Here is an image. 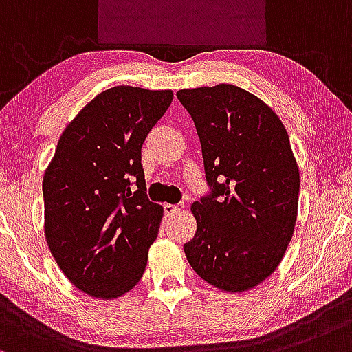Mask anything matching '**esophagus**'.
Instances as JSON below:
<instances>
[{
	"instance_id": "1",
	"label": "esophagus",
	"mask_w": 352,
	"mask_h": 352,
	"mask_svg": "<svg viewBox=\"0 0 352 352\" xmlns=\"http://www.w3.org/2000/svg\"><path fill=\"white\" fill-rule=\"evenodd\" d=\"M181 206H177V204H164V212L168 216H175L176 212H179L181 211Z\"/></svg>"
}]
</instances>
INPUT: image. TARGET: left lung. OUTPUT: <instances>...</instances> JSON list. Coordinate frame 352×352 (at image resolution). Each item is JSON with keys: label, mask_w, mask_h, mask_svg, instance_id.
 Listing matches in <instances>:
<instances>
[{"label": "left lung", "mask_w": 352, "mask_h": 352, "mask_svg": "<svg viewBox=\"0 0 352 352\" xmlns=\"http://www.w3.org/2000/svg\"><path fill=\"white\" fill-rule=\"evenodd\" d=\"M195 121L211 195L192 203L184 252L199 278L243 293L270 278L293 238L299 168L270 106L234 85L179 89Z\"/></svg>", "instance_id": "8db88e82"}]
</instances>
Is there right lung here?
I'll use <instances>...</instances> for the list:
<instances>
[{"mask_svg": "<svg viewBox=\"0 0 352 352\" xmlns=\"http://www.w3.org/2000/svg\"><path fill=\"white\" fill-rule=\"evenodd\" d=\"M171 101V89L102 91L66 126L45 171L46 243L93 298H120L143 278L163 206L146 196L141 148Z\"/></svg>", "mask_w": 352, "mask_h": 352, "instance_id": "right-lung-1", "label": "right lung"}]
</instances>
